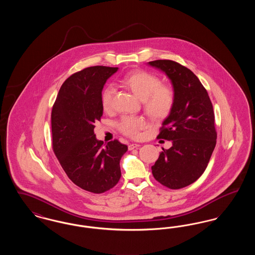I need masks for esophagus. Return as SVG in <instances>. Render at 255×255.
Here are the masks:
<instances>
[{
    "instance_id": "1",
    "label": "esophagus",
    "mask_w": 255,
    "mask_h": 255,
    "mask_svg": "<svg viewBox=\"0 0 255 255\" xmlns=\"http://www.w3.org/2000/svg\"><path fill=\"white\" fill-rule=\"evenodd\" d=\"M139 146L140 145L137 144V143H131V144H129L128 148H129V150H133V149H135V148H138Z\"/></svg>"
}]
</instances>
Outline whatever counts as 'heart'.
Wrapping results in <instances>:
<instances>
[{"label": "heart", "instance_id": "heart-1", "mask_svg": "<svg viewBox=\"0 0 255 255\" xmlns=\"http://www.w3.org/2000/svg\"><path fill=\"white\" fill-rule=\"evenodd\" d=\"M122 82L142 100L146 114L152 120L162 121L169 116L174 107L175 94L172 88L161 85V81L156 74L146 71H135L127 73ZM114 95L113 86H108L104 90L101 97L104 111L108 112L112 109ZM144 125V120L138 117H123L118 123L119 130L131 137H136Z\"/></svg>", "mask_w": 255, "mask_h": 255}]
</instances>
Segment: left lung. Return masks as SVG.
Segmentation results:
<instances>
[{"mask_svg": "<svg viewBox=\"0 0 255 255\" xmlns=\"http://www.w3.org/2000/svg\"><path fill=\"white\" fill-rule=\"evenodd\" d=\"M165 73L175 94V103L162 122L158 138L172 140L151 167L154 178L171 189L196 182L205 172L216 145L212 103L205 87L189 69L172 60L148 62Z\"/></svg>", "mask_w": 255, "mask_h": 255, "instance_id": "8db88e82", "label": "left lung"}]
</instances>
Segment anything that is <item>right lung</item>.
I'll return each instance as SVG.
<instances>
[{
  "instance_id": "obj_1",
  "label": "right lung",
  "mask_w": 255,
  "mask_h": 255,
  "mask_svg": "<svg viewBox=\"0 0 255 255\" xmlns=\"http://www.w3.org/2000/svg\"><path fill=\"white\" fill-rule=\"evenodd\" d=\"M119 68L95 66L73 73L61 86L51 111L52 149L72 182L96 194L122 177L121 159L128 147L118 139L103 145L94 132L103 115L102 90Z\"/></svg>"
}]
</instances>
